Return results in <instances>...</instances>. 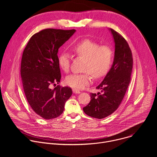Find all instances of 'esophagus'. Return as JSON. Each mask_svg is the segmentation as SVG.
<instances>
[{"label":"esophagus","instance_id":"obj_1","mask_svg":"<svg viewBox=\"0 0 157 157\" xmlns=\"http://www.w3.org/2000/svg\"><path fill=\"white\" fill-rule=\"evenodd\" d=\"M73 93H75V94H79L81 92L80 91L78 90V89H73Z\"/></svg>","mask_w":157,"mask_h":157}]
</instances>
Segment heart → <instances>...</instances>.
Wrapping results in <instances>:
<instances>
[{"label":"heart","instance_id":"obj_1","mask_svg":"<svg viewBox=\"0 0 157 157\" xmlns=\"http://www.w3.org/2000/svg\"><path fill=\"white\" fill-rule=\"evenodd\" d=\"M73 52L79 57L86 59L84 73H75L67 76L65 82L69 86L82 89L92 82V75L99 79L104 76L109 71L114 59V52L107 45L99 46V43L90 40H84L75 43ZM58 64L64 72H68L71 64V55L66 51L58 56Z\"/></svg>","mask_w":157,"mask_h":157}]
</instances>
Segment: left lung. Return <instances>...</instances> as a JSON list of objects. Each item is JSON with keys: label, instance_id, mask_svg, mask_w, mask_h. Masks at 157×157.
<instances>
[{"label": "left lung", "instance_id": "left-lung-1", "mask_svg": "<svg viewBox=\"0 0 157 157\" xmlns=\"http://www.w3.org/2000/svg\"><path fill=\"white\" fill-rule=\"evenodd\" d=\"M115 43L114 62L102 82L96 87L101 94H91V101L84 107V113L91 117L103 119L116 111L123 100L130 81L133 58L125 39L110 29Z\"/></svg>", "mask_w": 157, "mask_h": 157}]
</instances>
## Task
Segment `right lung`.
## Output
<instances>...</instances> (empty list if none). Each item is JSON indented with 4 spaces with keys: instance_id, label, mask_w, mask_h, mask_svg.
<instances>
[{
    "instance_id": "1",
    "label": "right lung",
    "mask_w": 157,
    "mask_h": 157,
    "mask_svg": "<svg viewBox=\"0 0 157 157\" xmlns=\"http://www.w3.org/2000/svg\"><path fill=\"white\" fill-rule=\"evenodd\" d=\"M76 30L47 29L34 34L21 57L20 75L27 100L35 113L44 119L59 116L73 92L70 87L52 85L61 78L58 52Z\"/></svg>"
}]
</instances>
